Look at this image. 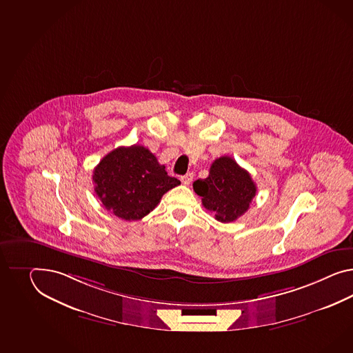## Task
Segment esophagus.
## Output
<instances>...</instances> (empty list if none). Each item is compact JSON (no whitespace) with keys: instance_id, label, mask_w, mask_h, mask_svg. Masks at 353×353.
<instances>
[{"instance_id":"34e87169","label":"esophagus","mask_w":353,"mask_h":353,"mask_svg":"<svg viewBox=\"0 0 353 353\" xmlns=\"http://www.w3.org/2000/svg\"><path fill=\"white\" fill-rule=\"evenodd\" d=\"M192 179H194V174H192V173H186V174L181 176L180 180L183 185H190V182L192 181Z\"/></svg>"}]
</instances>
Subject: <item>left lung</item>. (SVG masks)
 Segmentation results:
<instances>
[{"mask_svg":"<svg viewBox=\"0 0 353 353\" xmlns=\"http://www.w3.org/2000/svg\"><path fill=\"white\" fill-rule=\"evenodd\" d=\"M192 188L205 209L222 223H230L245 214L256 195V185L250 173L231 157H221L210 165L209 176L196 180Z\"/></svg>","mask_w":353,"mask_h":353,"instance_id":"8db88e82","label":"left lung"}]
</instances>
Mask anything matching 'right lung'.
I'll use <instances>...</instances> for the list:
<instances>
[{
	"instance_id": "add662e5",
	"label": "right lung",
	"mask_w": 353,
	"mask_h": 353,
	"mask_svg": "<svg viewBox=\"0 0 353 353\" xmlns=\"http://www.w3.org/2000/svg\"><path fill=\"white\" fill-rule=\"evenodd\" d=\"M93 182L104 208L125 221L144 218L168 190L181 183L141 145L120 146L103 157L94 168Z\"/></svg>"
}]
</instances>
